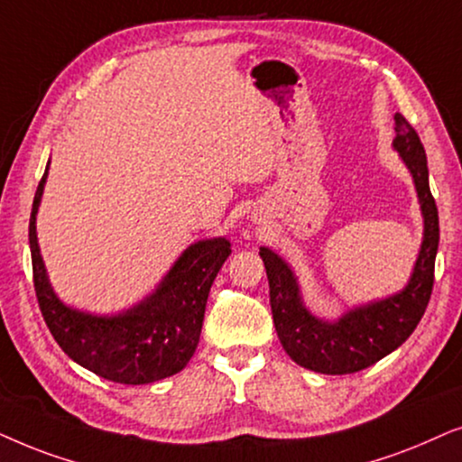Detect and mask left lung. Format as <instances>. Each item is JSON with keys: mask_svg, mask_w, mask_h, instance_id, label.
<instances>
[{"mask_svg": "<svg viewBox=\"0 0 462 462\" xmlns=\"http://www.w3.org/2000/svg\"><path fill=\"white\" fill-rule=\"evenodd\" d=\"M395 150L414 177L424 217V241L408 287L393 298L367 304L328 323L315 319L300 300L298 282L274 251L260 249L270 285V309L276 334L298 365L321 374H355L365 370L408 340L427 310L435 281L439 245L438 205L429 188L427 153L420 137L402 114H395Z\"/></svg>", "mask_w": 462, "mask_h": 462, "instance_id": "left-lung-1", "label": "left lung"}]
</instances>
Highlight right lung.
Wrapping results in <instances>:
<instances>
[{"instance_id": "add662e5", "label": "right lung", "mask_w": 462, "mask_h": 462, "mask_svg": "<svg viewBox=\"0 0 462 462\" xmlns=\"http://www.w3.org/2000/svg\"><path fill=\"white\" fill-rule=\"evenodd\" d=\"M46 175L48 167L31 208L29 247L35 295L54 340L76 364L112 383L147 384L181 372L199 346L208 291L232 254L230 243L213 238L188 247L156 293L125 315L92 317L71 310L48 285L35 236Z\"/></svg>"}]
</instances>
